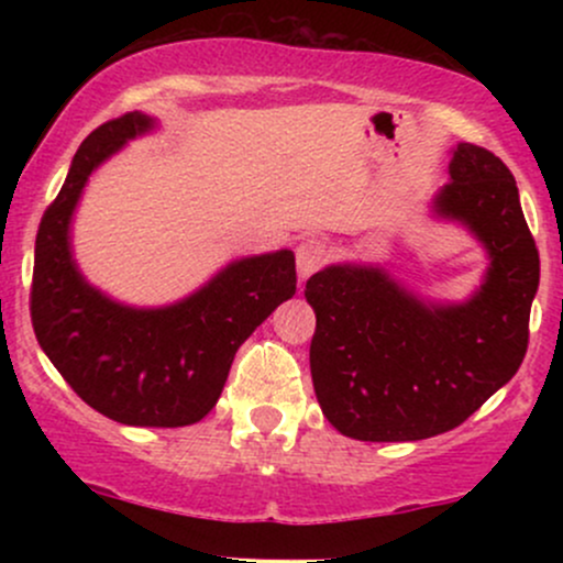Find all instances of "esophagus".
I'll return each mask as SVG.
<instances>
[{
  "label": "esophagus",
  "instance_id": "obj_1",
  "mask_svg": "<svg viewBox=\"0 0 563 563\" xmlns=\"http://www.w3.org/2000/svg\"><path fill=\"white\" fill-rule=\"evenodd\" d=\"M328 262V249L325 243L318 238H307L296 249V269H299V280H307L309 275H314L322 264Z\"/></svg>",
  "mask_w": 563,
  "mask_h": 563
}]
</instances>
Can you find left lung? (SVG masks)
Wrapping results in <instances>:
<instances>
[{
    "instance_id": "left-lung-1",
    "label": "left lung",
    "mask_w": 563,
    "mask_h": 563,
    "mask_svg": "<svg viewBox=\"0 0 563 563\" xmlns=\"http://www.w3.org/2000/svg\"><path fill=\"white\" fill-rule=\"evenodd\" d=\"M431 217L466 228L487 273L466 301H431L380 264H328L307 280L309 367L322 416L360 442H418L461 426L519 371L540 256L514 174L457 142Z\"/></svg>"
}]
</instances>
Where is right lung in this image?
<instances>
[{
    "instance_id": "right-lung-1",
    "label": "right lung",
    "mask_w": 563,
    "mask_h": 563,
    "mask_svg": "<svg viewBox=\"0 0 563 563\" xmlns=\"http://www.w3.org/2000/svg\"><path fill=\"white\" fill-rule=\"evenodd\" d=\"M153 129L151 115L126 113L81 142L36 232L31 320L89 407L126 426L177 429L209 416L238 346L296 294V260L288 249L243 256L166 307H129L95 288L70 245L76 206L92 172Z\"/></svg>"
}]
</instances>
